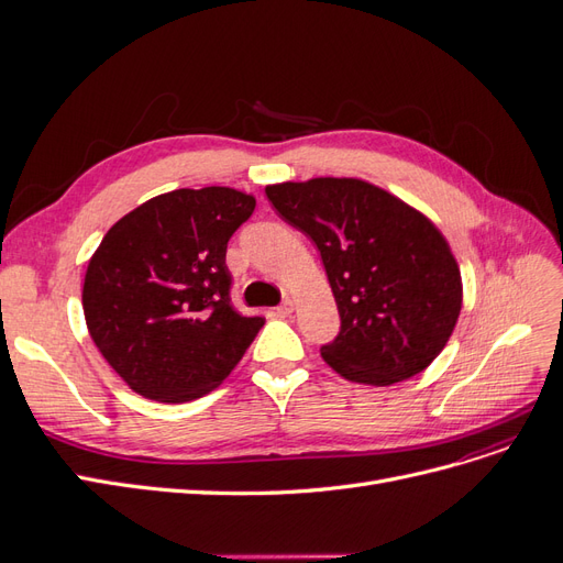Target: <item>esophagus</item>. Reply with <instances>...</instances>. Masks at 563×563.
<instances>
[{
    "label": "esophagus",
    "mask_w": 563,
    "mask_h": 563,
    "mask_svg": "<svg viewBox=\"0 0 563 563\" xmlns=\"http://www.w3.org/2000/svg\"><path fill=\"white\" fill-rule=\"evenodd\" d=\"M277 312H279V317H288L294 312V300L291 298H286V300H282V305L277 308Z\"/></svg>",
    "instance_id": "1"
}]
</instances>
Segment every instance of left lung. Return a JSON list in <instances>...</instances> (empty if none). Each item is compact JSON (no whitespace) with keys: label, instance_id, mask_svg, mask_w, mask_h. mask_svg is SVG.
<instances>
[{"label":"left lung","instance_id":"left-lung-1","mask_svg":"<svg viewBox=\"0 0 563 563\" xmlns=\"http://www.w3.org/2000/svg\"><path fill=\"white\" fill-rule=\"evenodd\" d=\"M275 211L321 253L340 331L321 345L335 373L395 385L444 350L463 305L453 253L428 218L356 178L265 187Z\"/></svg>","mask_w":563,"mask_h":563}]
</instances>
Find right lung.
<instances>
[{
    "label": "right lung",
    "instance_id": "obj_1",
    "mask_svg": "<svg viewBox=\"0 0 563 563\" xmlns=\"http://www.w3.org/2000/svg\"><path fill=\"white\" fill-rule=\"evenodd\" d=\"M253 209L232 187L174 190L103 236L84 277V317L133 391L166 404L209 395L263 329V317L232 308L225 265L230 236Z\"/></svg>",
    "mask_w": 563,
    "mask_h": 563
}]
</instances>
